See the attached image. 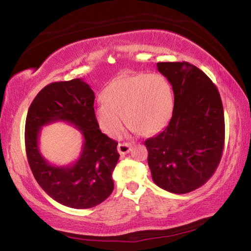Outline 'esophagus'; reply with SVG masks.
<instances>
[{"instance_id":"obj_1","label":"esophagus","mask_w":251,"mask_h":251,"mask_svg":"<svg viewBox=\"0 0 251 251\" xmlns=\"http://www.w3.org/2000/svg\"><path fill=\"white\" fill-rule=\"evenodd\" d=\"M130 147H131V145L129 143H121V144H118L117 151L121 155H125V154H128L130 151Z\"/></svg>"}]
</instances>
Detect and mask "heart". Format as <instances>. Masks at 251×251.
Here are the masks:
<instances>
[{
    "label": "heart",
    "instance_id": "obj_1",
    "mask_svg": "<svg viewBox=\"0 0 251 251\" xmlns=\"http://www.w3.org/2000/svg\"><path fill=\"white\" fill-rule=\"evenodd\" d=\"M95 108V120L109 137H116L127 125L144 136L164 128L174 110V92L165 76L152 73L123 75L108 84Z\"/></svg>",
    "mask_w": 251,
    "mask_h": 251
}]
</instances>
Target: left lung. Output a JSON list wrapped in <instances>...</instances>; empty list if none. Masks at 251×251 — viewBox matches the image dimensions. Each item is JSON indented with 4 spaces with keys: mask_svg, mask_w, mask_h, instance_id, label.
<instances>
[{
    "mask_svg": "<svg viewBox=\"0 0 251 251\" xmlns=\"http://www.w3.org/2000/svg\"><path fill=\"white\" fill-rule=\"evenodd\" d=\"M174 92L168 125L148 138V166L155 184L173 194H187L209 179L222 159L224 107L210 78L187 62L157 63Z\"/></svg>",
    "mask_w": 251,
    "mask_h": 251,
    "instance_id": "obj_1",
    "label": "left lung"
}]
</instances>
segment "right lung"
<instances>
[{"label": "right lung", "instance_id": "add662e5", "mask_svg": "<svg viewBox=\"0 0 251 251\" xmlns=\"http://www.w3.org/2000/svg\"><path fill=\"white\" fill-rule=\"evenodd\" d=\"M94 100L83 78L49 84L32 101L25 123V148L36 181L50 198L75 209L95 207L112 194L120 158L118 143L101 133L95 120ZM55 121L69 122L83 136L79 158L67 167L50 164L39 151L41 127Z\"/></svg>", "mask_w": 251, "mask_h": 251}]
</instances>
